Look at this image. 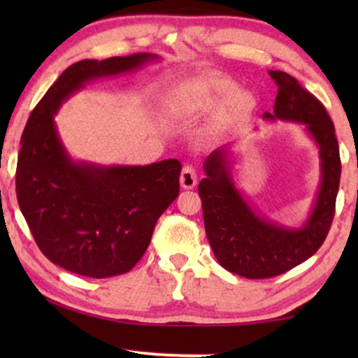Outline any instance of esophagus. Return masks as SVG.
Segmentation results:
<instances>
[{
  "label": "esophagus",
  "instance_id": "obj_1",
  "mask_svg": "<svg viewBox=\"0 0 358 358\" xmlns=\"http://www.w3.org/2000/svg\"><path fill=\"white\" fill-rule=\"evenodd\" d=\"M195 185H197V171L192 164L184 166L182 173H180V187L194 189Z\"/></svg>",
  "mask_w": 358,
  "mask_h": 358
}]
</instances>
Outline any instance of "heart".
Instances as JSON below:
<instances>
[{"label":"heart","mask_w":358,"mask_h":358,"mask_svg":"<svg viewBox=\"0 0 358 358\" xmlns=\"http://www.w3.org/2000/svg\"><path fill=\"white\" fill-rule=\"evenodd\" d=\"M227 101L220 122L238 119L254 107V97L246 91H236V85L227 76L205 75L195 80L185 81L171 92L168 109L176 117H197Z\"/></svg>","instance_id":"obj_1"}]
</instances>
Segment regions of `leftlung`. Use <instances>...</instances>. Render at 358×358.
Wrapping results in <instances>:
<instances>
[{"instance_id":"8db88e82","label":"left lung","mask_w":358,"mask_h":358,"mask_svg":"<svg viewBox=\"0 0 358 358\" xmlns=\"http://www.w3.org/2000/svg\"><path fill=\"white\" fill-rule=\"evenodd\" d=\"M278 87L267 120L305 124L320 146L321 185L310 218L301 228H287L259 217L234 185L228 150L218 148L205 159L207 178L200 180L205 233L220 266L246 278H271L310 259L329 233L341 182L339 143L326 107L285 71H268Z\"/></svg>"}]
</instances>
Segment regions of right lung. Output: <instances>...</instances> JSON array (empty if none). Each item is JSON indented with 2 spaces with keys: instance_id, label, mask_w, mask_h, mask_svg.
<instances>
[{
  "instance_id": "right-lung-1",
  "label": "right lung",
  "mask_w": 358,
  "mask_h": 358,
  "mask_svg": "<svg viewBox=\"0 0 358 358\" xmlns=\"http://www.w3.org/2000/svg\"><path fill=\"white\" fill-rule=\"evenodd\" d=\"M156 58L135 53L73 63L34 107L22 131L19 207L43 256L78 275L106 278L135 267L158 218L179 195L182 166L178 159L107 168L75 163L53 115L85 83L136 70Z\"/></svg>"
}]
</instances>
